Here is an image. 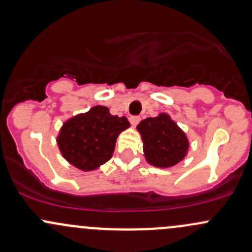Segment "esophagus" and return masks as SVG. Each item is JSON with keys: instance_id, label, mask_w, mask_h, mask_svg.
Returning <instances> with one entry per match:
<instances>
[{"instance_id": "obj_1", "label": "esophagus", "mask_w": 252, "mask_h": 252, "mask_svg": "<svg viewBox=\"0 0 252 252\" xmlns=\"http://www.w3.org/2000/svg\"><path fill=\"white\" fill-rule=\"evenodd\" d=\"M140 118L139 116H131L130 118H129V121H130V123L133 124V126H137V124H139V122H140Z\"/></svg>"}]
</instances>
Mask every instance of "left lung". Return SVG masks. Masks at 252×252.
<instances>
[{
	"instance_id": "1",
	"label": "left lung",
	"mask_w": 252,
	"mask_h": 252,
	"mask_svg": "<svg viewBox=\"0 0 252 252\" xmlns=\"http://www.w3.org/2000/svg\"><path fill=\"white\" fill-rule=\"evenodd\" d=\"M137 130L144 141L145 157L157 168H170L187 155L186 135L165 113L141 121Z\"/></svg>"
}]
</instances>
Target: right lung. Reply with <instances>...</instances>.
Returning <instances> with one entry per match:
<instances>
[{"label":"right lung","instance_id":"obj_1","mask_svg":"<svg viewBox=\"0 0 252 252\" xmlns=\"http://www.w3.org/2000/svg\"><path fill=\"white\" fill-rule=\"evenodd\" d=\"M129 126L126 117L112 116L105 106H95L63 124L58 145L68 163L91 171L110 160L118 135Z\"/></svg>","mask_w":252,"mask_h":252}]
</instances>
